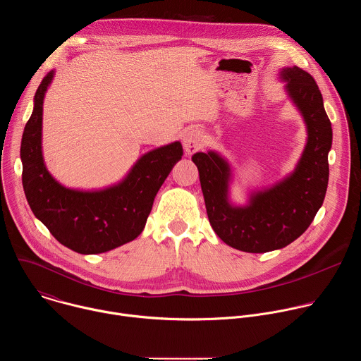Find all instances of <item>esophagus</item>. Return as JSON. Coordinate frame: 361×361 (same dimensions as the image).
Segmentation results:
<instances>
[{
  "label": "esophagus",
  "instance_id": "esophagus-1",
  "mask_svg": "<svg viewBox=\"0 0 361 361\" xmlns=\"http://www.w3.org/2000/svg\"><path fill=\"white\" fill-rule=\"evenodd\" d=\"M204 134L198 130V128H191L188 130L185 134H184V138H183V147H184V151L185 154H188V156H191V154H194L195 151H198L200 148H202L204 145Z\"/></svg>",
  "mask_w": 361,
  "mask_h": 361
}]
</instances>
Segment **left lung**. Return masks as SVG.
I'll return each mask as SVG.
<instances>
[{
  "mask_svg": "<svg viewBox=\"0 0 361 361\" xmlns=\"http://www.w3.org/2000/svg\"><path fill=\"white\" fill-rule=\"evenodd\" d=\"M280 77L307 127L301 159L288 177L251 192L247 205L235 207L228 201L230 164L216 151L191 157L213 230L226 244L245 252L279 250L298 238L314 220L329 184L333 130L319 85L298 67L283 68Z\"/></svg>",
  "mask_w": 361,
  "mask_h": 361,
  "instance_id": "obj_1",
  "label": "left lung"
}]
</instances>
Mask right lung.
Masks as SVG:
<instances>
[{
    "label": "right lung",
    "mask_w": 361,
    "mask_h": 361,
    "mask_svg": "<svg viewBox=\"0 0 361 361\" xmlns=\"http://www.w3.org/2000/svg\"><path fill=\"white\" fill-rule=\"evenodd\" d=\"M54 71L41 81L21 140L23 187L34 216L57 241L80 254H99L137 238L164 180L181 160L180 141L151 149L127 177L104 190L80 191L61 185L42 159V102Z\"/></svg>",
    "instance_id": "right-lung-1"
}]
</instances>
